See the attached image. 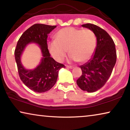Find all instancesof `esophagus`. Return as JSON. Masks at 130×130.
Here are the masks:
<instances>
[{"instance_id":"obj_1","label":"esophagus","mask_w":130,"mask_h":130,"mask_svg":"<svg viewBox=\"0 0 130 130\" xmlns=\"http://www.w3.org/2000/svg\"><path fill=\"white\" fill-rule=\"evenodd\" d=\"M67 67L68 68H69V69H72V68H74L73 66H70V65H67Z\"/></svg>"}]
</instances>
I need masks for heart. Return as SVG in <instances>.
<instances>
[{"label": "heart", "instance_id": "heart-1", "mask_svg": "<svg viewBox=\"0 0 130 130\" xmlns=\"http://www.w3.org/2000/svg\"><path fill=\"white\" fill-rule=\"evenodd\" d=\"M56 39L48 43L52 57L58 62L64 60L69 51L70 58L84 62L93 56L96 50L97 40L93 31L73 27L62 28L55 36Z\"/></svg>", "mask_w": 130, "mask_h": 130}]
</instances>
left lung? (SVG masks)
I'll return each instance as SVG.
<instances>
[{
  "label": "left lung",
  "mask_w": 130,
  "mask_h": 130,
  "mask_svg": "<svg viewBox=\"0 0 130 130\" xmlns=\"http://www.w3.org/2000/svg\"><path fill=\"white\" fill-rule=\"evenodd\" d=\"M93 31L97 38V46L93 57L80 66L82 74L77 84L83 91L94 92L102 88L112 72L116 61L115 43L106 31L91 23L82 25Z\"/></svg>",
  "instance_id": "1"
}]
</instances>
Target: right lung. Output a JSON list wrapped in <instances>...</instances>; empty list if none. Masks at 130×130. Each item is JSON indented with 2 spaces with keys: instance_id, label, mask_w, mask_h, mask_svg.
<instances>
[{
  "instance_id": "1",
  "label": "right lung",
  "mask_w": 130,
  "mask_h": 130,
  "mask_svg": "<svg viewBox=\"0 0 130 130\" xmlns=\"http://www.w3.org/2000/svg\"><path fill=\"white\" fill-rule=\"evenodd\" d=\"M56 27V26L34 24L22 35L15 49V58L19 77L26 87L38 93L51 89L56 83L59 70L65 67L50 57L47 48V35ZM30 42L39 44L44 57L40 64L34 70L25 69L20 62L21 54L25 46Z\"/></svg>"
}]
</instances>
